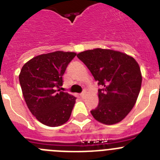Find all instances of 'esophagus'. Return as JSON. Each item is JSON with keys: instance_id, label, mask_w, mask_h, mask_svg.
<instances>
[{"instance_id": "34e87169", "label": "esophagus", "mask_w": 160, "mask_h": 160, "mask_svg": "<svg viewBox=\"0 0 160 160\" xmlns=\"http://www.w3.org/2000/svg\"><path fill=\"white\" fill-rule=\"evenodd\" d=\"M85 94H86V91H85V90H84L83 92H82L81 94H80V96H81L82 98H83V97H84V96H85Z\"/></svg>"}]
</instances>
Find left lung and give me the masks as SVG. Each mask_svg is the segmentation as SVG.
<instances>
[{"instance_id":"obj_1","label":"left lung","mask_w":160,"mask_h":160,"mask_svg":"<svg viewBox=\"0 0 160 160\" xmlns=\"http://www.w3.org/2000/svg\"><path fill=\"white\" fill-rule=\"evenodd\" d=\"M101 89L99 102L90 113L107 125L119 122L135 106L142 83L139 66L131 56L111 49H94L77 55Z\"/></svg>"}]
</instances>
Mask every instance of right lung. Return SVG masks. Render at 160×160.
Returning <instances> with one entry per match:
<instances>
[{
    "label": "right lung",
    "instance_id": "obj_1",
    "mask_svg": "<svg viewBox=\"0 0 160 160\" xmlns=\"http://www.w3.org/2000/svg\"><path fill=\"white\" fill-rule=\"evenodd\" d=\"M73 52L56 51L34 57L22 67L19 75L25 101L39 122L58 127L69 120L76 98L59 90Z\"/></svg>",
    "mask_w": 160,
    "mask_h": 160
}]
</instances>
